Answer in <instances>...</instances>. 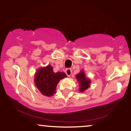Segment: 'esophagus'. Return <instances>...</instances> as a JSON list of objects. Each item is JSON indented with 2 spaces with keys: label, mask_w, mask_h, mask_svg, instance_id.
<instances>
[{
  "label": "esophagus",
  "mask_w": 131,
  "mask_h": 131,
  "mask_svg": "<svg viewBox=\"0 0 131 131\" xmlns=\"http://www.w3.org/2000/svg\"><path fill=\"white\" fill-rule=\"evenodd\" d=\"M65 73L67 74L68 76H70L72 74V70L70 69H67L66 70Z\"/></svg>",
  "instance_id": "1"
}]
</instances>
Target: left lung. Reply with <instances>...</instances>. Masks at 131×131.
<instances>
[{
    "label": "left lung",
    "mask_w": 131,
    "mask_h": 131,
    "mask_svg": "<svg viewBox=\"0 0 131 131\" xmlns=\"http://www.w3.org/2000/svg\"><path fill=\"white\" fill-rule=\"evenodd\" d=\"M75 78L79 83V90L80 93H83L90 88L91 80L86 77L83 70H81L79 73L76 74Z\"/></svg>",
    "instance_id": "8db88e82"
}]
</instances>
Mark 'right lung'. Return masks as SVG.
I'll list each match as a JSON object with an SVG mask.
<instances>
[{"label": "right lung", "instance_id": "right-lung-1", "mask_svg": "<svg viewBox=\"0 0 131 131\" xmlns=\"http://www.w3.org/2000/svg\"><path fill=\"white\" fill-rule=\"evenodd\" d=\"M67 77L63 72L55 73L51 65L41 67L37 70L34 74V83L43 95L51 97L56 94L58 83Z\"/></svg>", "mask_w": 131, "mask_h": 131}]
</instances>
